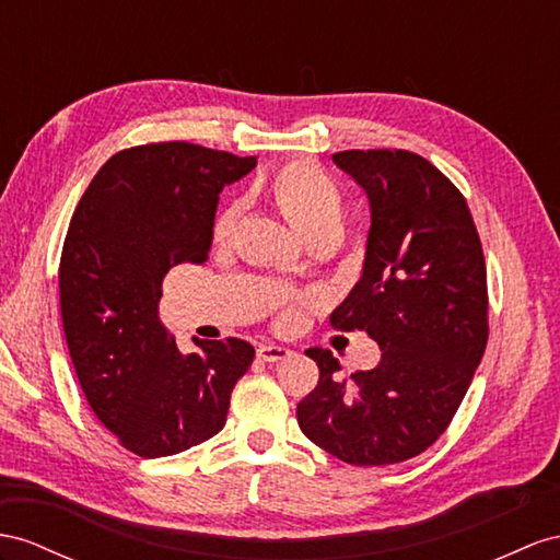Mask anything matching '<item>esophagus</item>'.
<instances>
[{
  "mask_svg": "<svg viewBox=\"0 0 560 560\" xmlns=\"http://www.w3.org/2000/svg\"><path fill=\"white\" fill-rule=\"evenodd\" d=\"M293 352L283 346H260L257 348V357H260L262 362H281V360H289Z\"/></svg>",
  "mask_w": 560,
  "mask_h": 560,
  "instance_id": "34e87169",
  "label": "esophagus"
}]
</instances>
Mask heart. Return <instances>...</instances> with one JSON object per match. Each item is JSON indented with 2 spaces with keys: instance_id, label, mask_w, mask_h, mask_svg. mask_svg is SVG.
<instances>
[{
  "instance_id": "b5f03b06",
  "label": "heart",
  "mask_w": 560,
  "mask_h": 560,
  "mask_svg": "<svg viewBox=\"0 0 560 560\" xmlns=\"http://www.w3.org/2000/svg\"><path fill=\"white\" fill-rule=\"evenodd\" d=\"M267 196L285 224L303 236L310 246L322 241H336L340 236L342 220H346V200H342L334 179L314 163L293 161L277 170L267 184ZM238 212V206H229L220 214L212 229L214 243H226L232 238ZM307 303V295L277 298V322L281 326H289L295 319L298 310Z\"/></svg>"
}]
</instances>
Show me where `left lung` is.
Masks as SVG:
<instances>
[{
	"label": "left lung",
	"instance_id": "left-lung-1",
	"mask_svg": "<svg viewBox=\"0 0 560 560\" xmlns=\"http://www.w3.org/2000/svg\"><path fill=\"white\" fill-rule=\"evenodd\" d=\"M334 163L366 191L371 229L362 279L331 326L366 331L381 362L340 378L336 357L310 348L319 383L298 405V423L346 464H399L447 430L482 360V243L464 194L419 153L352 149Z\"/></svg>",
	"mask_w": 560,
	"mask_h": 560
}]
</instances>
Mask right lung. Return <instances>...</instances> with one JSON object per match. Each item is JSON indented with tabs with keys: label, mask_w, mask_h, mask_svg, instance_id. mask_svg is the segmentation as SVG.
<instances>
[{
	"label": "right lung",
	"mask_w": 560,
	"mask_h": 560,
	"mask_svg": "<svg viewBox=\"0 0 560 560\" xmlns=\"http://www.w3.org/2000/svg\"><path fill=\"white\" fill-rule=\"evenodd\" d=\"M189 141L125 149L96 172L68 224L61 322L88 405L125 450L170 456L218 435L255 348L198 340L182 354L158 317L163 279L206 262L220 191L255 167Z\"/></svg>",
	"instance_id": "right-lung-1"
}]
</instances>
